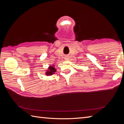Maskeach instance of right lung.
<instances>
[{
	"mask_svg": "<svg viewBox=\"0 0 124 124\" xmlns=\"http://www.w3.org/2000/svg\"><path fill=\"white\" fill-rule=\"evenodd\" d=\"M54 66H50L49 68H48V70L47 71L46 73V74L47 76H50V75L53 74L56 71V69L54 68Z\"/></svg>",
	"mask_w": 124,
	"mask_h": 124,
	"instance_id": "1",
	"label": "right lung"
}]
</instances>
